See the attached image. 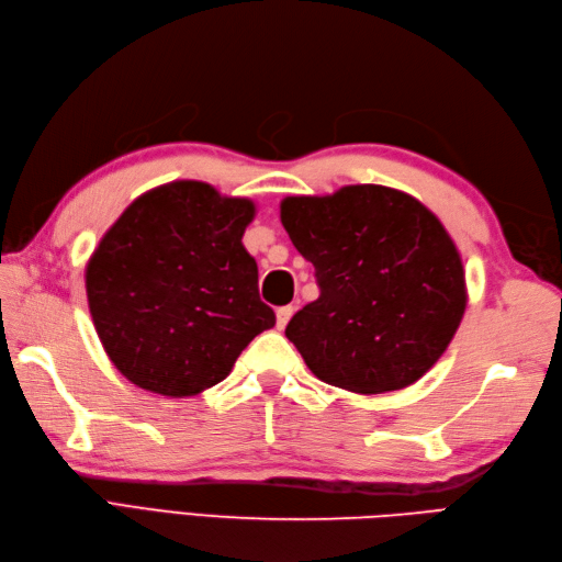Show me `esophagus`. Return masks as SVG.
<instances>
[{"instance_id":"obj_1","label":"esophagus","mask_w":562,"mask_h":562,"mask_svg":"<svg viewBox=\"0 0 562 562\" xmlns=\"http://www.w3.org/2000/svg\"><path fill=\"white\" fill-rule=\"evenodd\" d=\"M293 307H279L277 310V328L279 330H283L285 326H288V321H291V316H293Z\"/></svg>"}]
</instances>
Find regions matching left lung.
Instances as JSON below:
<instances>
[{
  "mask_svg": "<svg viewBox=\"0 0 562 562\" xmlns=\"http://www.w3.org/2000/svg\"><path fill=\"white\" fill-rule=\"evenodd\" d=\"M281 225L316 269L318 300L285 326L314 375L356 394L411 386L462 323L467 281L440 220L415 196L347 184L285 196Z\"/></svg>",
  "mask_w": 562,
  "mask_h": 562,
  "instance_id": "obj_1",
  "label": "left lung"
}]
</instances>
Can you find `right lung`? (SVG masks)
<instances>
[{
    "mask_svg": "<svg viewBox=\"0 0 562 562\" xmlns=\"http://www.w3.org/2000/svg\"><path fill=\"white\" fill-rule=\"evenodd\" d=\"M250 199L178 180L119 215L87 265V297L110 361L135 386L182 398L223 382L277 323L241 239Z\"/></svg>",
    "mask_w": 562,
    "mask_h": 562,
    "instance_id": "1",
    "label": "right lung"
}]
</instances>
